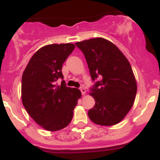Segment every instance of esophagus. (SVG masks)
<instances>
[{
  "instance_id": "34e87169",
  "label": "esophagus",
  "mask_w": 160,
  "mask_h": 160,
  "mask_svg": "<svg viewBox=\"0 0 160 160\" xmlns=\"http://www.w3.org/2000/svg\"><path fill=\"white\" fill-rule=\"evenodd\" d=\"M80 90H81L82 94H83V95H84V94H86V92H87V90H86V89H85L84 87H81V88H80Z\"/></svg>"
}]
</instances>
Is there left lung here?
I'll return each instance as SVG.
<instances>
[{
	"mask_svg": "<svg viewBox=\"0 0 160 160\" xmlns=\"http://www.w3.org/2000/svg\"><path fill=\"white\" fill-rule=\"evenodd\" d=\"M87 60L93 81L90 89L95 100L89 110L90 119L101 126L121 122L135 102L137 83L130 62L119 49L110 41L97 38L75 43Z\"/></svg>",
	"mask_w": 160,
	"mask_h": 160,
	"instance_id": "8db88e82",
	"label": "left lung"
}]
</instances>
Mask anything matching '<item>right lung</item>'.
Returning <instances> with one entry per match:
<instances>
[{
  "mask_svg": "<svg viewBox=\"0 0 160 160\" xmlns=\"http://www.w3.org/2000/svg\"><path fill=\"white\" fill-rule=\"evenodd\" d=\"M75 46L52 44L39 49L25 67L22 79V99L29 116L44 129L56 131L67 127L82 96L77 88H70L63 79L62 68Z\"/></svg>",
  "mask_w": 160,
  "mask_h": 160,
  "instance_id": "1",
  "label": "right lung"
}]
</instances>
